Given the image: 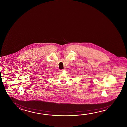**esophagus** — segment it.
<instances>
[{
  "label": "esophagus",
  "instance_id": "1",
  "mask_svg": "<svg viewBox=\"0 0 127 127\" xmlns=\"http://www.w3.org/2000/svg\"><path fill=\"white\" fill-rule=\"evenodd\" d=\"M59 72H61V73H62V72H63V69H62V70H59Z\"/></svg>",
  "mask_w": 127,
  "mask_h": 127
}]
</instances>
